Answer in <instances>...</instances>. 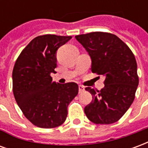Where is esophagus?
Masks as SVG:
<instances>
[{
  "label": "esophagus",
  "mask_w": 148,
  "mask_h": 148,
  "mask_svg": "<svg viewBox=\"0 0 148 148\" xmlns=\"http://www.w3.org/2000/svg\"><path fill=\"white\" fill-rule=\"evenodd\" d=\"M78 90H79V93H82V92H84V90H85V88H84V86H78Z\"/></svg>",
  "instance_id": "obj_1"
}]
</instances>
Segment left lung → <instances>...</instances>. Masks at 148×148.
Listing matches in <instances>:
<instances>
[{
    "label": "left lung",
    "mask_w": 148,
    "mask_h": 148,
    "mask_svg": "<svg viewBox=\"0 0 148 148\" xmlns=\"http://www.w3.org/2000/svg\"><path fill=\"white\" fill-rule=\"evenodd\" d=\"M75 38L90 55L91 71L106 77L105 87L100 91L86 88L93 100L85 107V113L94 124L115 123L132 104L139 85L133 53L120 38L108 32H95Z\"/></svg>",
    "instance_id": "1"
}]
</instances>
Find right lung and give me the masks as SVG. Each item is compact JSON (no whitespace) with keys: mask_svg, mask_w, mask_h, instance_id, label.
Segmentation results:
<instances>
[{"mask_svg":"<svg viewBox=\"0 0 148 148\" xmlns=\"http://www.w3.org/2000/svg\"><path fill=\"white\" fill-rule=\"evenodd\" d=\"M71 36L43 35L22 51L12 71V90L17 105L28 121L42 128L58 127L67 116V107L77 95L75 82L56 83V52Z\"/></svg>","mask_w":148,"mask_h":148,"instance_id":"right-lung-1","label":"right lung"}]
</instances>
